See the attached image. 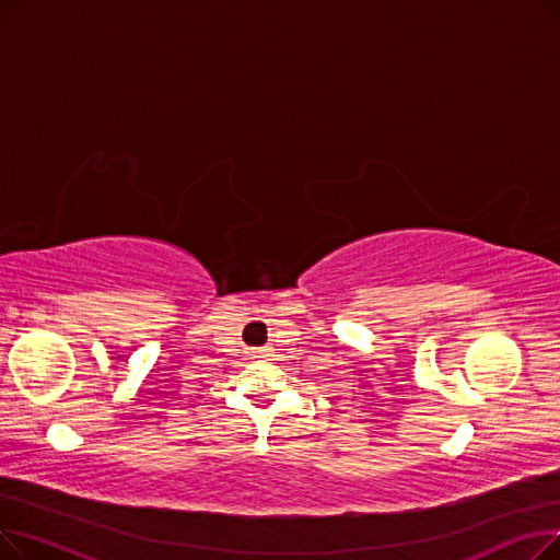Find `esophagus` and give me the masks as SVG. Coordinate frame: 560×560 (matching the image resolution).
<instances>
[{
    "label": "esophagus",
    "mask_w": 560,
    "mask_h": 560,
    "mask_svg": "<svg viewBox=\"0 0 560 560\" xmlns=\"http://www.w3.org/2000/svg\"><path fill=\"white\" fill-rule=\"evenodd\" d=\"M262 351H265V349H262ZM262 351H260V354H262Z\"/></svg>",
    "instance_id": "obj_1"
}]
</instances>
